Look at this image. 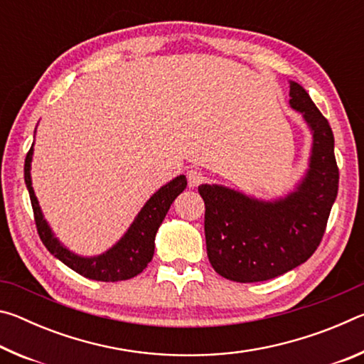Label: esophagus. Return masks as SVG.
I'll return each mask as SVG.
<instances>
[{"label": "esophagus", "mask_w": 364, "mask_h": 364, "mask_svg": "<svg viewBox=\"0 0 364 364\" xmlns=\"http://www.w3.org/2000/svg\"><path fill=\"white\" fill-rule=\"evenodd\" d=\"M186 178H188V183L191 188H196V186H199V184L204 183V173H202L199 168L188 170Z\"/></svg>", "instance_id": "1"}]
</instances>
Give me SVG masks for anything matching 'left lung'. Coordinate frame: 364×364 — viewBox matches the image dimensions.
<instances>
[{"instance_id":"obj_1","label":"left lung","mask_w":364,"mask_h":364,"mask_svg":"<svg viewBox=\"0 0 364 364\" xmlns=\"http://www.w3.org/2000/svg\"><path fill=\"white\" fill-rule=\"evenodd\" d=\"M289 102L313 132L310 170L295 193L262 202L223 186L199 188L208 262L230 281L258 282L284 274L315 254L324 236L338 189L334 134L299 83H291Z\"/></svg>"}]
</instances>
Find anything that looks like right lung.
I'll list each match as a JSON object with an SVG mask.
<instances>
[{
  "instance_id": "obj_1",
  "label": "right lung",
  "mask_w": 364,
  "mask_h": 364,
  "mask_svg": "<svg viewBox=\"0 0 364 364\" xmlns=\"http://www.w3.org/2000/svg\"><path fill=\"white\" fill-rule=\"evenodd\" d=\"M32 154L33 144L27 152L26 165H23V178H26L30 202H32L36 231H38V236L41 239V242L45 244V247L51 252L54 257L59 258L64 264H67V267L77 271L78 274H82L88 279L115 282L132 279L134 276H138L141 271L147 267V263L152 260L156 232L159 230V226L162 225L170 205L173 204L176 197L186 189V176H176L175 180H171L168 184L160 188L157 193L146 202V205L141 208L138 217L134 218L130 230L127 231L125 236H123L112 249L100 257L83 258L72 254V252L67 250L64 245H60L58 239L53 236L46 221L43 220L38 200H36L32 188V180H30V162H32Z\"/></svg>"
}]
</instances>
